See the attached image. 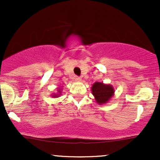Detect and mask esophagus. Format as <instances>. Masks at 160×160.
Returning <instances> with one entry per match:
<instances>
[{
	"label": "esophagus",
	"instance_id": "esophagus-1",
	"mask_svg": "<svg viewBox=\"0 0 160 160\" xmlns=\"http://www.w3.org/2000/svg\"><path fill=\"white\" fill-rule=\"evenodd\" d=\"M75 80H76V81L80 82L81 81V78H80V77H76V78H75Z\"/></svg>",
	"mask_w": 160,
	"mask_h": 160
}]
</instances>
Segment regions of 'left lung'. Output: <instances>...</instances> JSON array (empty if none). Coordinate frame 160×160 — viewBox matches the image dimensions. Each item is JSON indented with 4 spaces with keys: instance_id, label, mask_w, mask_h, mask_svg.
<instances>
[{
    "instance_id": "1",
    "label": "left lung",
    "mask_w": 160,
    "mask_h": 160,
    "mask_svg": "<svg viewBox=\"0 0 160 160\" xmlns=\"http://www.w3.org/2000/svg\"><path fill=\"white\" fill-rule=\"evenodd\" d=\"M114 92L113 86L102 82H95L92 86V93L98 104L108 103L114 95Z\"/></svg>"
}]
</instances>
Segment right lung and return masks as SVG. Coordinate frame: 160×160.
Wrapping results in <instances>:
<instances>
[{
	"instance_id": "add662e5",
	"label": "right lung",
	"mask_w": 160,
	"mask_h": 160,
	"mask_svg": "<svg viewBox=\"0 0 160 160\" xmlns=\"http://www.w3.org/2000/svg\"><path fill=\"white\" fill-rule=\"evenodd\" d=\"M62 89L61 87H58L57 88V92L56 93H53L52 94L51 96L53 97V98H58V97H59L60 95H62Z\"/></svg>"
}]
</instances>
